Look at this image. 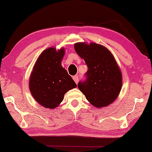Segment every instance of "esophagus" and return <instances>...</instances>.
<instances>
[{"instance_id":"34e87169","label":"esophagus","mask_w":152,"mask_h":152,"mask_svg":"<svg viewBox=\"0 0 152 152\" xmlns=\"http://www.w3.org/2000/svg\"><path fill=\"white\" fill-rule=\"evenodd\" d=\"M72 79H73V80L75 81V82L76 84H77L78 82H79L78 76H77V75H75V76L72 77Z\"/></svg>"}]
</instances>
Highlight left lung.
I'll return each mask as SVG.
<instances>
[{
  "label": "left lung",
  "mask_w": 152,
  "mask_h": 152,
  "mask_svg": "<svg viewBox=\"0 0 152 152\" xmlns=\"http://www.w3.org/2000/svg\"><path fill=\"white\" fill-rule=\"evenodd\" d=\"M74 48L88 66L86 80L79 82V89L94 107H108L117 99L122 86L121 70L113 55L95 43H76Z\"/></svg>",
  "instance_id": "left-lung-1"
}]
</instances>
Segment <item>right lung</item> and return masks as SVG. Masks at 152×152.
I'll list each match as a JSON object with an SVG mask.
<instances>
[{
    "label": "right lung",
    "instance_id": "obj_1",
    "mask_svg": "<svg viewBox=\"0 0 152 152\" xmlns=\"http://www.w3.org/2000/svg\"><path fill=\"white\" fill-rule=\"evenodd\" d=\"M65 49H45L39 56L29 80L31 94L39 104L53 109L63 101L64 95L77 84L62 67Z\"/></svg>",
    "mask_w": 152,
    "mask_h": 152
}]
</instances>
